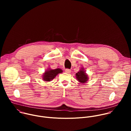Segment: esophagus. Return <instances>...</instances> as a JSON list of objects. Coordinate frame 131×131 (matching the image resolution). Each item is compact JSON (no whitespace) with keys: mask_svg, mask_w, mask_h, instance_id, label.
Returning a JSON list of instances; mask_svg holds the SVG:
<instances>
[{"mask_svg":"<svg viewBox=\"0 0 131 131\" xmlns=\"http://www.w3.org/2000/svg\"><path fill=\"white\" fill-rule=\"evenodd\" d=\"M65 72L67 73H70L71 72V70L69 69H65Z\"/></svg>","mask_w":131,"mask_h":131,"instance_id":"obj_1","label":"esophagus"}]
</instances>
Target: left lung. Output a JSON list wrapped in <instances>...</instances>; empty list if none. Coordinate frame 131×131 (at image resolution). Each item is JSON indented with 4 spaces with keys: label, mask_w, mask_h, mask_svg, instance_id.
<instances>
[{
    "label": "left lung",
    "mask_w": 131,
    "mask_h": 131,
    "mask_svg": "<svg viewBox=\"0 0 131 131\" xmlns=\"http://www.w3.org/2000/svg\"><path fill=\"white\" fill-rule=\"evenodd\" d=\"M76 77L77 80L82 84L86 83L89 79L88 75L85 73L83 68H81V69L76 73Z\"/></svg>",
    "instance_id": "8db88e82"
}]
</instances>
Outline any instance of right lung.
Here are the masks:
<instances>
[{"label":"right lung","instance_id":"right-lung-1","mask_svg":"<svg viewBox=\"0 0 131 131\" xmlns=\"http://www.w3.org/2000/svg\"><path fill=\"white\" fill-rule=\"evenodd\" d=\"M63 72V70L60 68H57L55 69H52L51 68L48 69L43 74L42 79L44 81L49 82L52 80L58 74Z\"/></svg>","mask_w":131,"mask_h":131}]
</instances>
